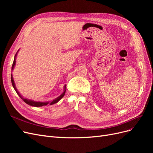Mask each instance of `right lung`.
I'll use <instances>...</instances> for the list:
<instances>
[{
	"mask_svg": "<svg viewBox=\"0 0 153 153\" xmlns=\"http://www.w3.org/2000/svg\"><path fill=\"white\" fill-rule=\"evenodd\" d=\"M18 52H18H16V55H15V59H14V61H13V65H12V71L13 70V69H14V68H15V64H16V55H17ZM11 83H12L13 87L14 89H15V91L16 92V93L18 94V95L20 97V98H21L23 101H24L25 103H26L27 104H28V105H30V106H36V107H40V106H46V105H47L48 104H49V105H53V104H55V103H57L60 100L62 99V98H63L64 94H65L66 91V85H64V92H62V94H61L59 97H57V98H55V99H54L53 100L51 101H46V102H42V101H34V100H29V99H27V98H24V97H23V96L20 94V92L18 91V90H17V89H16V86H15V82H14V80H13L12 74H11Z\"/></svg>",
	"mask_w": 153,
	"mask_h": 153,
	"instance_id": "1",
	"label": "right lung"
}]
</instances>
